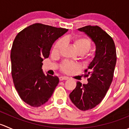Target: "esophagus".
<instances>
[{"label":"esophagus","instance_id":"obj_1","mask_svg":"<svg viewBox=\"0 0 129 129\" xmlns=\"http://www.w3.org/2000/svg\"><path fill=\"white\" fill-rule=\"evenodd\" d=\"M69 78L67 77H59V80H60V81H62V80H67Z\"/></svg>","mask_w":129,"mask_h":129}]
</instances>
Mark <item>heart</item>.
I'll return each instance as SVG.
<instances>
[{"label":"heart","mask_w":129,"mask_h":129,"mask_svg":"<svg viewBox=\"0 0 129 129\" xmlns=\"http://www.w3.org/2000/svg\"><path fill=\"white\" fill-rule=\"evenodd\" d=\"M67 40V38L58 40L53 48V52L54 54H58L65 45L66 41ZM73 45L77 51L78 54L84 55L88 52L90 49L92 47V42L87 37H76L73 40ZM79 68V67L77 64H74L67 61L65 62L62 65V70L67 73H72L73 71L78 69Z\"/></svg>","instance_id":"b5f03b06"}]
</instances>
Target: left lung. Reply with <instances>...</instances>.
Here are the masks:
<instances>
[{"instance_id": "left-lung-1", "label": "left lung", "mask_w": 129, "mask_h": 129, "mask_svg": "<svg viewBox=\"0 0 129 129\" xmlns=\"http://www.w3.org/2000/svg\"><path fill=\"white\" fill-rule=\"evenodd\" d=\"M94 42V58L85 70V77H90L87 84L77 82L70 93L71 101L81 110L93 109L99 104L112 82L117 61L115 45L112 38L99 26L87 25L79 28Z\"/></svg>"}]
</instances>
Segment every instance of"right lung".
Wrapping results in <instances>:
<instances>
[{"label": "right lung", "instance_id": "add662e5", "mask_svg": "<svg viewBox=\"0 0 129 129\" xmlns=\"http://www.w3.org/2000/svg\"><path fill=\"white\" fill-rule=\"evenodd\" d=\"M68 29L34 24L20 31L13 42L10 52L12 76L20 99L38 107L47 102L59 82L57 76L42 69L54 42Z\"/></svg>", "mask_w": 129, "mask_h": 129}]
</instances>
